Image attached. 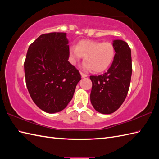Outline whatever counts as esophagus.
Returning <instances> with one entry per match:
<instances>
[{"mask_svg":"<svg viewBox=\"0 0 159 159\" xmlns=\"http://www.w3.org/2000/svg\"><path fill=\"white\" fill-rule=\"evenodd\" d=\"M80 74H81V76H82V78H85V77H87V75L86 74H85V73H83V72H80Z\"/></svg>","mask_w":159,"mask_h":159,"instance_id":"obj_1","label":"esophagus"}]
</instances>
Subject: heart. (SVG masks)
<instances>
[{"label":"heart","mask_w":159,"mask_h":159,"mask_svg":"<svg viewBox=\"0 0 159 159\" xmlns=\"http://www.w3.org/2000/svg\"><path fill=\"white\" fill-rule=\"evenodd\" d=\"M115 48L110 42L83 40L76 47L70 48V55L74 63L84 57L83 68L101 72L109 68L115 57Z\"/></svg>","instance_id":"1"}]
</instances>
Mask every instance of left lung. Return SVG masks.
Listing matches in <instances>:
<instances>
[{
    "instance_id": "left-lung-1",
    "label": "left lung",
    "mask_w": 159,
    "mask_h": 159,
    "mask_svg": "<svg viewBox=\"0 0 159 159\" xmlns=\"http://www.w3.org/2000/svg\"><path fill=\"white\" fill-rule=\"evenodd\" d=\"M115 57L107 72L90 76L92 88L90 100L93 108L102 114H111L122 104L129 89L132 71L131 50L128 43L114 40Z\"/></svg>"
}]
</instances>
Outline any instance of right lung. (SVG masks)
<instances>
[{
    "mask_svg": "<svg viewBox=\"0 0 159 159\" xmlns=\"http://www.w3.org/2000/svg\"><path fill=\"white\" fill-rule=\"evenodd\" d=\"M66 33H45L29 46L24 63L26 85L40 109L48 113L62 111L72 100L81 76L68 61Z\"/></svg>",
    "mask_w": 159,
    "mask_h": 159,
    "instance_id": "right-lung-1",
    "label": "right lung"
}]
</instances>
